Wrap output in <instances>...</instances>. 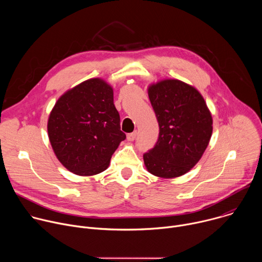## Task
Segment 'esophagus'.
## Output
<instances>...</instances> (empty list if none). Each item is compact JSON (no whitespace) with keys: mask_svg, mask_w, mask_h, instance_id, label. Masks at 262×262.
Segmentation results:
<instances>
[{"mask_svg":"<svg viewBox=\"0 0 262 262\" xmlns=\"http://www.w3.org/2000/svg\"><path fill=\"white\" fill-rule=\"evenodd\" d=\"M137 137V132H134V133H130L127 135V140L128 141H134Z\"/></svg>","mask_w":262,"mask_h":262,"instance_id":"obj_1","label":"esophagus"}]
</instances>
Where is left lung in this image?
<instances>
[{
    "mask_svg": "<svg viewBox=\"0 0 262 262\" xmlns=\"http://www.w3.org/2000/svg\"><path fill=\"white\" fill-rule=\"evenodd\" d=\"M160 133L155 147L143 155L151 174L173 178L189 172L201 159L212 133V118L202 95L178 80L148 89Z\"/></svg>",
    "mask_w": 262,
    "mask_h": 262,
    "instance_id": "obj_1",
    "label": "left lung"
}]
</instances>
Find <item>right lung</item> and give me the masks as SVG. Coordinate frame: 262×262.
<instances>
[{"instance_id":"obj_1","label":"right lung","mask_w":262,"mask_h":262,"mask_svg":"<svg viewBox=\"0 0 262 262\" xmlns=\"http://www.w3.org/2000/svg\"><path fill=\"white\" fill-rule=\"evenodd\" d=\"M48 133L61 164L82 176L104 171L126 138L120 130L113 89L100 79L85 81L58 99Z\"/></svg>"}]
</instances>
